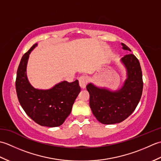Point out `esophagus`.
<instances>
[{
	"label": "esophagus",
	"mask_w": 161,
	"mask_h": 161,
	"mask_svg": "<svg viewBox=\"0 0 161 161\" xmlns=\"http://www.w3.org/2000/svg\"><path fill=\"white\" fill-rule=\"evenodd\" d=\"M88 82V78L86 76H81L79 79V83L81 88H85Z\"/></svg>",
	"instance_id": "esophagus-1"
}]
</instances>
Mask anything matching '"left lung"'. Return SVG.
Masks as SVG:
<instances>
[{
  "mask_svg": "<svg viewBox=\"0 0 161 161\" xmlns=\"http://www.w3.org/2000/svg\"><path fill=\"white\" fill-rule=\"evenodd\" d=\"M121 44L122 49L131 51L125 43ZM121 62L126 68L127 78L119 90L111 91L92 83L86 86L91 111L102 124H116L125 120L134 111L141 98L143 81L138 59L134 54H129L122 58Z\"/></svg>",
  "mask_w": 161,
  "mask_h": 161,
  "instance_id": "1",
  "label": "left lung"
}]
</instances>
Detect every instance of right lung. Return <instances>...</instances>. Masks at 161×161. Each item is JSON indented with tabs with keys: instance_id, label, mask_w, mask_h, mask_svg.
<instances>
[{
	"instance_id": "right-lung-1",
	"label": "right lung",
	"mask_w": 161,
	"mask_h": 161,
	"mask_svg": "<svg viewBox=\"0 0 161 161\" xmlns=\"http://www.w3.org/2000/svg\"><path fill=\"white\" fill-rule=\"evenodd\" d=\"M36 46L37 43L23 54L20 61L16 80L17 97L26 114L36 123L55 127L62 125L70 115L81 88L77 80L70 83L61 81L50 89L34 88L27 77L26 68L30 54Z\"/></svg>"
}]
</instances>
